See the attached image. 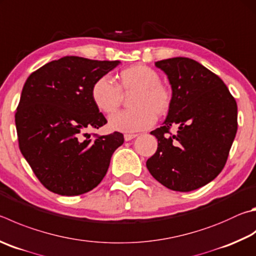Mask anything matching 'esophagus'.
Returning <instances> with one entry per match:
<instances>
[{"label":"esophagus","mask_w":256,"mask_h":256,"mask_svg":"<svg viewBox=\"0 0 256 256\" xmlns=\"http://www.w3.org/2000/svg\"><path fill=\"white\" fill-rule=\"evenodd\" d=\"M138 134H124V140L125 141H131L132 138H136Z\"/></svg>","instance_id":"34e87169"}]
</instances>
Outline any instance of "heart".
<instances>
[{
	"label": "heart",
	"mask_w": 256,
	"mask_h": 256,
	"mask_svg": "<svg viewBox=\"0 0 256 256\" xmlns=\"http://www.w3.org/2000/svg\"><path fill=\"white\" fill-rule=\"evenodd\" d=\"M132 92L128 104L133 108L108 118V126L114 131L131 133L148 128L154 124L156 115L162 116L170 110L171 94L161 85L159 74L141 64L123 69L116 78V86L108 77L96 80L90 96L100 112L110 114L120 108L122 95Z\"/></svg>",
	"instance_id": "heart-1"
}]
</instances>
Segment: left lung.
<instances>
[{
    "label": "left lung",
    "mask_w": 256,
    "mask_h": 256,
    "mask_svg": "<svg viewBox=\"0 0 256 256\" xmlns=\"http://www.w3.org/2000/svg\"><path fill=\"white\" fill-rule=\"evenodd\" d=\"M172 90L162 126L151 134L156 152L146 168L161 184L187 192L220 174L238 131V104L220 77L196 60L176 57L156 62ZM176 124L178 131L168 130Z\"/></svg>",
    "instance_id": "obj_1"
}]
</instances>
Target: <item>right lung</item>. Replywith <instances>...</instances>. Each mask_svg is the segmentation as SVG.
I'll return each mask as SVG.
<instances>
[{
	"mask_svg": "<svg viewBox=\"0 0 256 256\" xmlns=\"http://www.w3.org/2000/svg\"><path fill=\"white\" fill-rule=\"evenodd\" d=\"M120 62L66 56L32 72L16 113L18 146L36 178L62 196L94 189L108 172L122 133L95 136L108 120L92 103L90 90Z\"/></svg>",
	"mask_w": 256,
	"mask_h": 256,
	"instance_id": "right-lung-1",
	"label": "right lung"
}]
</instances>
